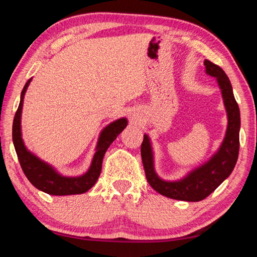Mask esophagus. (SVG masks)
<instances>
[{
  "label": "esophagus",
  "mask_w": 257,
  "mask_h": 257,
  "mask_svg": "<svg viewBox=\"0 0 257 257\" xmlns=\"http://www.w3.org/2000/svg\"><path fill=\"white\" fill-rule=\"evenodd\" d=\"M132 118H134V119H137V117H136V116H132Z\"/></svg>",
  "instance_id": "esophagus-1"
}]
</instances>
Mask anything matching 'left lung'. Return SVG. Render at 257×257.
<instances>
[{"mask_svg": "<svg viewBox=\"0 0 257 257\" xmlns=\"http://www.w3.org/2000/svg\"><path fill=\"white\" fill-rule=\"evenodd\" d=\"M204 66L205 73L217 80L227 112L226 134L217 151L203 164L186 173L185 176L175 181H167L161 178L156 172L154 148L151 139L147 133L141 145L142 163L148 183L159 194L169 199L186 202H197L205 199L230 176L238 159L240 111L233 96L230 80L221 67L212 62L205 60Z\"/></svg>", "mask_w": 257, "mask_h": 257, "instance_id": "8db88e82", "label": "left lung"}]
</instances>
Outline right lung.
Wrapping results in <instances>:
<instances>
[{
  "mask_svg": "<svg viewBox=\"0 0 257 257\" xmlns=\"http://www.w3.org/2000/svg\"><path fill=\"white\" fill-rule=\"evenodd\" d=\"M31 80H33V78L27 81L24 89H22L20 103L16 112L15 119H13L12 126L13 145H15V149L22 170H24L27 178L29 179V182L37 190L47 193L49 195H74L88 192L96 184L99 175L101 173L102 159L107 149L116 140L118 134L127 126V118L120 117L118 119L112 120L111 123L106 125L101 130L100 133H99L91 164H90L87 172L80 175V176H65V175H62L60 172H57V169L54 166L33 154L26 147L24 139H22V107H24L25 94Z\"/></svg>",
  "mask_w": 257,
  "mask_h": 257,
  "instance_id": "1",
  "label": "right lung"
}]
</instances>
